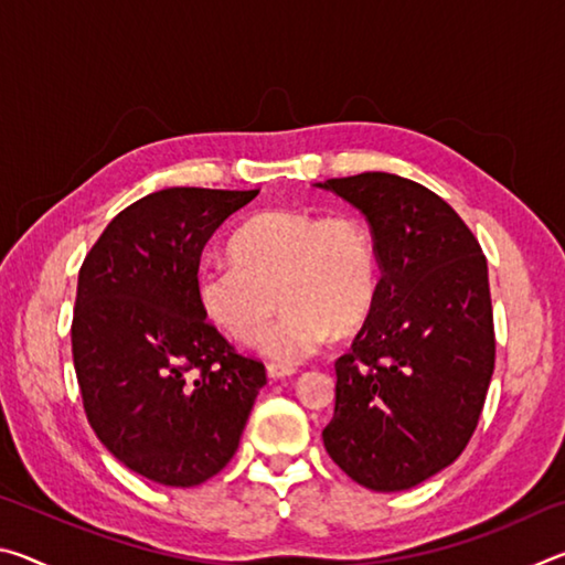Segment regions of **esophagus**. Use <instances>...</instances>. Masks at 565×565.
<instances>
[{"instance_id": "esophagus-1", "label": "esophagus", "mask_w": 565, "mask_h": 565, "mask_svg": "<svg viewBox=\"0 0 565 565\" xmlns=\"http://www.w3.org/2000/svg\"><path fill=\"white\" fill-rule=\"evenodd\" d=\"M266 374H269L271 381H279V379L294 376L296 371L291 366H281V363H269V366H266Z\"/></svg>"}]
</instances>
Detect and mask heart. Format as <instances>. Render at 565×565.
Returning <instances> with one entry per match:
<instances>
[{"label":"heart","instance_id":"heart-1","mask_svg":"<svg viewBox=\"0 0 565 565\" xmlns=\"http://www.w3.org/2000/svg\"><path fill=\"white\" fill-rule=\"evenodd\" d=\"M232 262H209L196 274L204 317L244 347L264 337V353L299 363L369 317L379 291L374 238L353 214L269 209L254 214L228 242Z\"/></svg>","mask_w":565,"mask_h":565}]
</instances>
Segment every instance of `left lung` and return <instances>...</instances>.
<instances>
[{
	"label": "left lung",
	"mask_w": 565,
	"mask_h": 565,
	"mask_svg": "<svg viewBox=\"0 0 565 565\" xmlns=\"http://www.w3.org/2000/svg\"><path fill=\"white\" fill-rule=\"evenodd\" d=\"M323 189L366 216L381 279L337 369L323 446L374 491H404L454 463L478 426L495 363L489 266L451 206L416 181L363 171Z\"/></svg>",
	"instance_id": "1"
}]
</instances>
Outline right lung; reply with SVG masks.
<instances>
[{
  "label": "right lung",
  "mask_w": 565,
  "mask_h": 565,
  "mask_svg": "<svg viewBox=\"0 0 565 565\" xmlns=\"http://www.w3.org/2000/svg\"><path fill=\"white\" fill-rule=\"evenodd\" d=\"M259 194L174 186L124 209L84 259L72 356L84 414L131 471L204 483L232 461L266 384L196 299L199 259L228 216Z\"/></svg>",
  "instance_id": "add662e5"
}]
</instances>
